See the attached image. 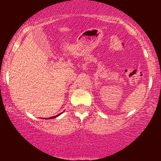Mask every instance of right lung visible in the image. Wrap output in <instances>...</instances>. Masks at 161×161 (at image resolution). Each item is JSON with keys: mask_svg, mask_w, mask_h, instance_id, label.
<instances>
[{"mask_svg": "<svg viewBox=\"0 0 161 161\" xmlns=\"http://www.w3.org/2000/svg\"><path fill=\"white\" fill-rule=\"evenodd\" d=\"M59 115H60V114H58V116H52V117L48 118V119H52V118H55V117H57V116H59Z\"/></svg>", "mask_w": 161, "mask_h": 161, "instance_id": "right-lung-1", "label": "right lung"}]
</instances>
